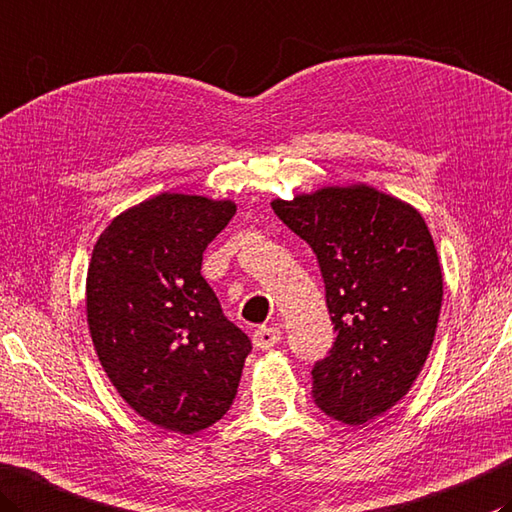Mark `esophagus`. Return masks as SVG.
<instances>
[{
	"label": "esophagus",
	"instance_id": "esophagus-1",
	"mask_svg": "<svg viewBox=\"0 0 512 512\" xmlns=\"http://www.w3.org/2000/svg\"><path fill=\"white\" fill-rule=\"evenodd\" d=\"M282 342V330L275 328V326H262L255 330L253 335V344L259 348V350H268L273 348L275 344Z\"/></svg>",
	"mask_w": 512,
	"mask_h": 512
}]
</instances>
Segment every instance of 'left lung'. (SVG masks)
Wrapping results in <instances>:
<instances>
[{
  "label": "left lung",
  "instance_id": "left-lung-1",
  "mask_svg": "<svg viewBox=\"0 0 512 512\" xmlns=\"http://www.w3.org/2000/svg\"><path fill=\"white\" fill-rule=\"evenodd\" d=\"M270 206L317 255L337 333L310 373L313 402L366 424L408 393L433 346L444 295L433 237L413 206L366 184Z\"/></svg>",
  "mask_w": 512,
  "mask_h": 512
}]
</instances>
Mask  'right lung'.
Wrapping results in <instances>:
<instances>
[{"mask_svg": "<svg viewBox=\"0 0 512 512\" xmlns=\"http://www.w3.org/2000/svg\"><path fill=\"white\" fill-rule=\"evenodd\" d=\"M235 210L228 199L162 193L117 215L90 257L99 362L137 415L182 435L228 413L253 348L202 277L204 250Z\"/></svg>", "mask_w": 512, "mask_h": 512, "instance_id": "1", "label": "right lung"}]
</instances>
